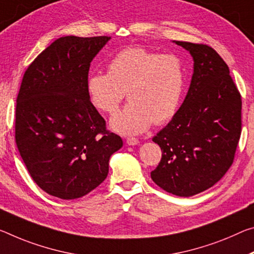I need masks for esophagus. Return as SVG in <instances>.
Returning <instances> with one entry per match:
<instances>
[{
  "instance_id": "1",
  "label": "esophagus",
  "mask_w": 254,
  "mask_h": 254,
  "mask_svg": "<svg viewBox=\"0 0 254 254\" xmlns=\"http://www.w3.org/2000/svg\"><path fill=\"white\" fill-rule=\"evenodd\" d=\"M127 143L128 144V146H135V144L139 143V140L136 138H127Z\"/></svg>"
}]
</instances>
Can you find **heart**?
<instances>
[{"label": "heart", "instance_id": "heart-1", "mask_svg": "<svg viewBox=\"0 0 254 254\" xmlns=\"http://www.w3.org/2000/svg\"><path fill=\"white\" fill-rule=\"evenodd\" d=\"M184 84V67L176 55L127 47L111 60L107 73L88 78L87 92L94 107L110 115L118 112L127 92L130 103L111 126L120 133L135 134L176 114Z\"/></svg>", "mask_w": 254, "mask_h": 254}]
</instances>
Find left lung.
Wrapping results in <instances>:
<instances>
[{
	"label": "left lung",
	"instance_id": "obj_1",
	"mask_svg": "<svg viewBox=\"0 0 254 254\" xmlns=\"http://www.w3.org/2000/svg\"><path fill=\"white\" fill-rule=\"evenodd\" d=\"M174 43L190 52L193 75L182 106L152 138L162 159L151 179L172 194L191 196L211 188L232 166L242 128V99L214 48Z\"/></svg>",
	"mask_w": 254,
	"mask_h": 254
}]
</instances>
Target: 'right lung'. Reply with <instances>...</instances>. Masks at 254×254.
Listing matches in <instances>:
<instances>
[{"mask_svg": "<svg viewBox=\"0 0 254 254\" xmlns=\"http://www.w3.org/2000/svg\"><path fill=\"white\" fill-rule=\"evenodd\" d=\"M110 39H56L23 74L15 143L35 183L56 198H81L97 188L108 174L111 156L123 146L87 92L90 63Z\"/></svg>", "mask_w": 254, "mask_h": 254, "instance_id": "add662e5", "label": "right lung"}]
</instances>
